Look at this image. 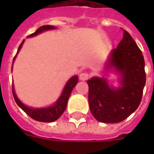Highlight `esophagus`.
Wrapping results in <instances>:
<instances>
[{
    "mask_svg": "<svg viewBox=\"0 0 154 154\" xmlns=\"http://www.w3.org/2000/svg\"><path fill=\"white\" fill-rule=\"evenodd\" d=\"M80 79L82 80V81H86L90 77V75L88 72H82L81 74H80Z\"/></svg>",
    "mask_w": 154,
    "mask_h": 154,
    "instance_id": "1",
    "label": "esophagus"
}]
</instances>
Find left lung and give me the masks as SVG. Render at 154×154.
<instances>
[{"label":"left lung","mask_w":154,"mask_h":154,"mask_svg":"<svg viewBox=\"0 0 154 154\" xmlns=\"http://www.w3.org/2000/svg\"><path fill=\"white\" fill-rule=\"evenodd\" d=\"M106 67H114L120 72L122 87L117 89L109 87L105 78L88 80L89 109L98 122L117 123L138 108L146 81L144 57L126 30L112 50Z\"/></svg>","instance_id":"left-lung-1"}]
</instances>
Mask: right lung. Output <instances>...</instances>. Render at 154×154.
Masks as SVG:
<instances>
[{"instance_id":"right-lung-1","label":"right lung","mask_w":154,"mask_h":154,"mask_svg":"<svg viewBox=\"0 0 154 154\" xmlns=\"http://www.w3.org/2000/svg\"><path fill=\"white\" fill-rule=\"evenodd\" d=\"M55 29L54 26H52V25H43L42 27H40L38 29H37V31L32 34H30L28 36V37H33V36H36L38 33H41V32H44L45 30L49 29ZM24 41L21 42V44L20 45V46L18 48L17 53L19 52V50L20 49L21 46H22V44L24 43ZM16 54V56H17ZM16 56L13 58V62L14 61V59L16 58ZM77 82H78V77L77 76L75 77H72L71 79L69 80V82H67V84L65 85V89L63 90L62 94L61 96L59 97L58 101L56 102V104L53 106H50V107L45 108V109H32V108L27 107L26 105H25L24 104L20 102V101L17 98V97L16 95L15 92H14V89H13V85L12 87V92H13V97H14V100H15L16 103L17 104V105L20 109H22L24 111H25L26 113H27L29 116L31 118L36 120L37 122H53L56 120H57L59 117L61 116L64 111L65 110V108H66V105H67L68 100L69 98V96L71 93H72V89L75 87V85H77Z\"/></svg>"}]
</instances>
